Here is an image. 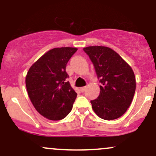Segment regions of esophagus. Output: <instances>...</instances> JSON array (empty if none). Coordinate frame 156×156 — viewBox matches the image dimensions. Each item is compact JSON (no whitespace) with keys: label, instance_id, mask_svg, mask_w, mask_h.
<instances>
[{"label":"esophagus","instance_id":"obj_1","mask_svg":"<svg viewBox=\"0 0 156 156\" xmlns=\"http://www.w3.org/2000/svg\"><path fill=\"white\" fill-rule=\"evenodd\" d=\"M86 89H87V87H81V88H80V90H81L82 92H83L85 91V90H86Z\"/></svg>","mask_w":156,"mask_h":156}]
</instances>
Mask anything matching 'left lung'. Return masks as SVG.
Segmentation results:
<instances>
[{
	"label": "left lung",
	"mask_w": 156,
	"mask_h": 156,
	"mask_svg": "<svg viewBox=\"0 0 156 156\" xmlns=\"http://www.w3.org/2000/svg\"><path fill=\"white\" fill-rule=\"evenodd\" d=\"M94 65L101 83L100 95L91 101L92 108L98 117L119 119L130 106L135 91L136 77L131 66L113 49L101 46L83 48Z\"/></svg>",
	"instance_id": "1"
}]
</instances>
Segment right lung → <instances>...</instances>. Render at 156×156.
Segmentation results:
<instances>
[{
    "instance_id": "add662e5",
    "label": "right lung",
    "mask_w": 156,
    "mask_h": 156,
    "mask_svg": "<svg viewBox=\"0 0 156 156\" xmlns=\"http://www.w3.org/2000/svg\"><path fill=\"white\" fill-rule=\"evenodd\" d=\"M78 50L75 47L54 48L43 55L27 72L26 87L34 107L52 121L64 119L73 108L77 93L71 87L66 64Z\"/></svg>"
}]
</instances>
